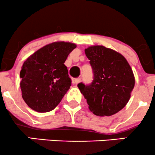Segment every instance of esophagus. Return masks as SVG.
Listing matches in <instances>:
<instances>
[{
    "instance_id": "esophagus-1",
    "label": "esophagus",
    "mask_w": 155,
    "mask_h": 155,
    "mask_svg": "<svg viewBox=\"0 0 155 155\" xmlns=\"http://www.w3.org/2000/svg\"><path fill=\"white\" fill-rule=\"evenodd\" d=\"M80 82H81V78H78V79H75V83H76V84H79Z\"/></svg>"
}]
</instances>
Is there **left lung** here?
<instances>
[{
    "mask_svg": "<svg viewBox=\"0 0 155 155\" xmlns=\"http://www.w3.org/2000/svg\"><path fill=\"white\" fill-rule=\"evenodd\" d=\"M94 72V80L78 87L87 100L88 107L97 116L115 114L128 103L134 87V76L123 55L104 46L84 50Z\"/></svg>",
    "mask_w": 155,
    "mask_h": 155,
    "instance_id": "obj_1",
    "label": "left lung"
}]
</instances>
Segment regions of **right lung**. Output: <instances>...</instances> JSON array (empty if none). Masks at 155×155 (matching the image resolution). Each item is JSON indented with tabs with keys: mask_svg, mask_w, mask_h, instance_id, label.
I'll use <instances>...</instances> for the list:
<instances>
[{
	"mask_svg": "<svg viewBox=\"0 0 155 155\" xmlns=\"http://www.w3.org/2000/svg\"><path fill=\"white\" fill-rule=\"evenodd\" d=\"M75 44L57 41L43 47L27 58L20 72L22 97L30 108L45 113L59 104L71 86L64 64Z\"/></svg>",
	"mask_w": 155,
	"mask_h": 155,
	"instance_id": "add662e5",
	"label": "right lung"
}]
</instances>
